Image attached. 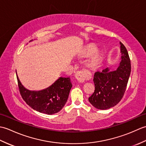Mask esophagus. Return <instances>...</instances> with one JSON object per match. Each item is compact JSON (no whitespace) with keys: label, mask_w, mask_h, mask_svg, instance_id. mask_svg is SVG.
Here are the masks:
<instances>
[{"label":"esophagus","mask_w":146,"mask_h":146,"mask_svg":"<svg viewBox=\"0 0 146 146\" xmlns=\"http://www.w3.org/2000/svg\"><path fill=\"white\" fill-rule=\"evenodd\" d=\"M88 77L87 72L85 69H82L77 71L75 74V78L80 83H83Z\"/></svg>","instance_id":"1"}]
</instances>
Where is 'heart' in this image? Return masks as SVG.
Returning a JSON list of instances; mask_svg holds the SVG:
<instances>
[{"label":"heart","mask_w":146,"mask_h":146,"mask_svg":"<svg viewBox=\"0 0 146 146\" xmlns=\"http://www.w3.org/2000/svg\"><path fill=\"white\" fill-rule=\"evenodd\" d=\"M96 49L95 46H90L86 48L84 51V54L86 56H88L93 53ZM102 54L100 51L97 50L95 51L94 53L92 55V56L90 58L88 61V65L92 68H95L97 66L100 64L102 60Z\"/></svg>","instance_id":"heart-1"}]
</instances>
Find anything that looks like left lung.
Instances as JSON below:
<instances>
[{"label":"left lung","mask_w":146,"mask_h":146,"mask_svg":"<svg viewBox=\"0 0 146 146\" xmlns=\"http://www.w3.org/2000/svg\"><path fill=\"white\" fill-rule=\"evenodd\" d=\"M121 61L115 71L107 68L95 72V91L88 100L97 109L106 110L116 105L125 92L131 71V60L125 46L120 42Z\"/></svg>","instance_id":"left-lung-1"}]
</instances>
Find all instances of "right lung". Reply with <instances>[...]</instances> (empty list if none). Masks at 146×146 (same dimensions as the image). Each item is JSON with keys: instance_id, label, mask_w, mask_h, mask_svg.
<instances>
[{"instance_id": "right-lung-1", "label": "right lung", "mask_w": 146, "mask_h": 146, "mask_svg": "<svg viewBox=\"0 0 146 146\" xmlns=\"http://www.w3.org/2000/svg\"><path fill=\"white\" fill-rule=\"evenodd\" d=\"M18 86L22 98L33 109L52 115L60 111L66 103L72 84L70 78L60 77L48 88L31 91L24 87L17 75Z\"/></svg>"}]
</instances>
